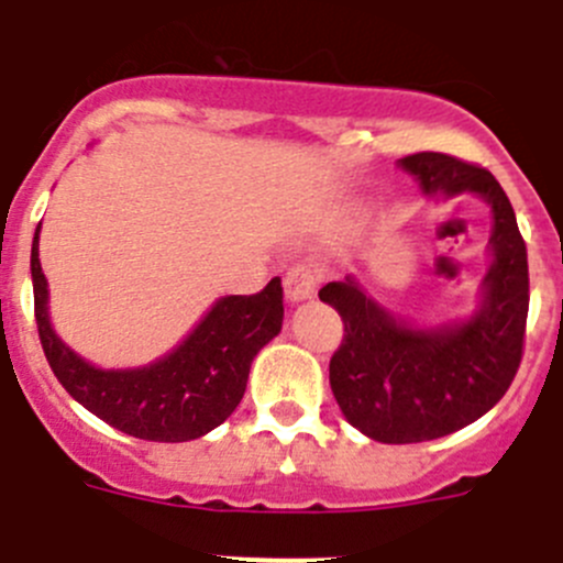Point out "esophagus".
Returning a JSON list of instances; mask_svg holds the SVG:
<instances>
[{
	"instance_id": "obj_1",
	"label": "esophagus",
	"mask_w": 563,
	"mask_h": 563,
	"mask_svg": "<svg viewBox=\"0 0 563 563\" xmlns=\"http://www.w3.org/2000/svg\"><path fill=\"white\" fill-rule=\"evenodd\" d=\"M285 292H287V298H290L292 305L312 298V292H316V273H312L310 267H305V265L290 267V271H287V276H285Z\"/></svg>"
}]
</instances>
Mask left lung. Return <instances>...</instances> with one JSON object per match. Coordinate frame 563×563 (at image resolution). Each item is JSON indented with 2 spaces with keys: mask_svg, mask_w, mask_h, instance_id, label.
<instances>
[{
  "mask_svg": "<svg viewBox=\"0 0 563 563\" xmlns=\"http://www.w3.org/2000/svg\"><path fill=\"white\" fill-rule=\"evenodd\" d=\"M400 166L429 197L479 194L494 211V265L479 310L434 330L397 321L352 276L318 290L343 321L330 361L332 395L357 431L389 445L454 434L494 409L519 372L530 307L527 245L494 174L440 152L409 154Z\"/></svg>",
  "mask_w": 563,
  "mask_h": 563,
  "instance_id": "obj_1",
  "label": "left lung"
}]
</instances>
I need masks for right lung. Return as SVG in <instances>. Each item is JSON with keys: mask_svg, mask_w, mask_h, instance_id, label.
<instances>
[{"mask_svg": "<svg viewBox=\"0 0 563 563\" xmlns=\"http://www.w3.org/2000/svg\"><path fill=\"white\" fill-rule=\"evenodd\" d=\"M42 228V225H38ZM33 305L49 369L84 409L137 440L188 442L225 422L247 386L253 357L278 335L282 278L253 296L220 298L174 352L143 369H98L53 332L38 231L30 251Z\"/></svg>", "mask_w": 563, "mask_h": 563, "instance_id": "right-lung-1", "label": "right lung"}]
</instances>
